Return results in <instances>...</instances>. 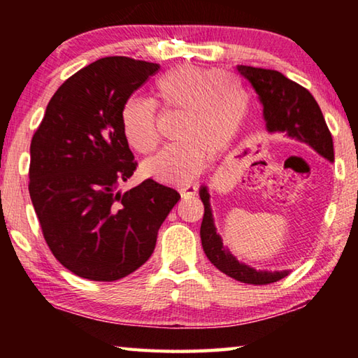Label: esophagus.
<instances>
[{"mask_svg":"<svg viewBox=\"0 0 358 358\" xmlns=\"http://www.w3.org/2000/svg\"><path fill=\"white\" fill-rule=\"evenodd\" d=\"M178 191L181 194V197H192V196H196L197 187L194 185H186V186H181Z\"/></svg>","mask_w":358,"mask_h":358,"instance_id":"1","label":"esophagus"}]
</instances>
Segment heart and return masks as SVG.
<instances>
[{
  "label": "heart",
  "mask_w": 358,
  "mask_h": 358,
  "mask_svg": "<svg viewBox=\"0 0 358 358\" xmlns=\"http://www.w3.org/2000/svg\"><path fill=\"white\" fill-rule=\"evenodd\" d=\"M155 107L178 113L172 128L175 143L143 162L145 177L167 185H183L197 177L208 159L232 147L246 120L250 96L237 76L199 66H178L157 77ZM147 101L128 99L120 124L126 143L137 153L156 148V113Z\"/></svg>",
  "instance_id": "obj_1"
}]
</instances>
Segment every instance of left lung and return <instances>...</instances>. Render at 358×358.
<instances>
[{
	"label": "left lung",
	"mask_w": 358,
	"mask_h": 358,
	"mask_svg": "<svg viewBox=\"0 0 358 358\" xmlns=\"http://www.w3.org/2000/svg\"><path fill=\"white\" fill-rule=\"evenodd\" d=\"M237 69L259 94V101L264 107V120L268 132H284L317 151L320 156L333 162V138L320 107L313 94L278 71L252 68V66H237ZM201 199L203 202V220L201 226V240L203 251L211 264L222 273L246 284H271L286 278L290 270L266 271L256 270L241 264L235 259L222 238L216 232L213 213L210 208V194L207 186H202Z\"/></svg>",
	"instance_id": "1"
}]
</instances>
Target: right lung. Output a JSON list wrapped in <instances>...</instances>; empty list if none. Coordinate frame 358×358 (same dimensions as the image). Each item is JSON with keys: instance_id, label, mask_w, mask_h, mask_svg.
Here are the masks:
<instances>
[{"instance_id": "add662e5", "label": "right lung", "mask_w": 358, "mask_h": 358, "mask_svg": "<svg viewBox=\"0 0 358 358\" xmlns=\"http://www.w3.org/2000/svg\"><path fill=\"white\" fill-rule=\"evenodd\" d=\"M157 69L128 57L85 66L57 90L33 136L29 197L53 256L80 278L110 282L142 266L180 199L151 178L117 191L137 166L121 107Z\"/></svg>"}]
</instances>
